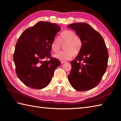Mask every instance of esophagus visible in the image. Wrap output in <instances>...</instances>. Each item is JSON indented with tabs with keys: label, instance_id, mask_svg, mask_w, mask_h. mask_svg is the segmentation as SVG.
I'll use <instances>...</instances> for the list:
<instances>
[{
	"label": "esophagus",
	"instance_id": "1",
	"mask_svg": "<svg viewBox=\"0 0 121 121\" xmlns=\"http://www.w3.org/2000/svg\"><path fill=\"white\" fill-rule=\"evenodd\" d=\"M60 62H61V64H64V63H65L66 62V61H65V60H61V61H60Z\"/></svg>",
	"mask_w": 121,
	"mask_h": 121
}]
</instances>
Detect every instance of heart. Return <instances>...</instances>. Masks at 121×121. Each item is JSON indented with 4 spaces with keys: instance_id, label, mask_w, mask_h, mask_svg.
<instances>
[{
    "instance_id": "1",
    "label": "heart",
    "mask_w": 121,
    "mask_h": 121,
    "mask_svg": "<svg viewBox=\"0 0 121 121\" xmlns=\"http://www.w3.org/2000/svg\"><path fill=\"white\" fill-rule=\"evenodd\" d=\"M61 43L66 44L64 46V51L55 54L54 57L60 60L71 58L73 55H77L82 47V43L77 38L76 33L70 30H66L60 34V38L55 37L52 43L51 48L55 53H57L61 47Z\"/></svg>"
}]
</instances>
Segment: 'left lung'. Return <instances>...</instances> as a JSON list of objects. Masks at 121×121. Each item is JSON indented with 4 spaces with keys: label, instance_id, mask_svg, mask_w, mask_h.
Listing matches in <instances>:
<instances>
[{
    "label": "left lung",
    "instance_id": "obj_1",
    "mask_svg": "<svg viewBox=\"0 0 121 121\" xmlns=\"http://www.w3.org/2000/svg\"><path fill=\"white\" fill-rule=\"evenodd\" d=\"M68 27L74 30L82 43L75 60L70 61L71 71L68 78L78 91L90 90L101 81L108 67V53L102 36L90 25L78 22Z\"/></svg>",
    "mask_w": 121,
    "mask_h": 121
}]
</instances>
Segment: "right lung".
I'll return each instance as SVG.
<instances>
[{"instance_id": "right-lung-1", "label": "right lung", "mask_w": 121, "mask_h": 121, "mask_svg": "<svg viewBox=\"0 0 121 121\" xmlns=\"http://www.w3.org/2000/svg\"><path fill=\"white\" fill-rule=\"evenodd\" d=\"M60 30L56 24L39 22L26 29L18 38L13 54L16 72L25 85L35 89L46 87L60 62L51 57V44ZM45 59L48 61H42Z\"/></svg>"}]
</instances>
